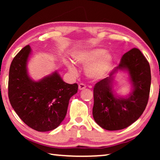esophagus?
I'll list each match as a JSON object with an SVG mask.
<instances>
[{"label":"esophagus","instance_id":"1","mask_svg":"<svg viewBox=\"0 0 160 160\" xmlns=\"http://www.w3.org/2000/svg\"><path fill=\"white\" fill-rule=\"evenodd\" d=\"M85 88H86V85L83 83H80V84H79V85H78V89H79V90H85Z\"/></svg>","mask_w":160,"mask_h":160}]
</instances>
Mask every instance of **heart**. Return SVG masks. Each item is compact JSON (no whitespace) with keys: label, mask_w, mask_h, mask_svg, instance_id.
Segmentation results:
<instances>
[{"label":"heart","mask_w":160,"mask_h":160,"mask_svg":"<svg viewBox=\"0 0 160 160\" xmlns=\"http://www.w3.org/2000/svg\"><path fill=\"white\" fill-rule=\"evenodd\" d=\"M74 63L85 66L87 76L92 79H101L107 75L113 64L112 54L102 48H92L78 51L72 55ZM68 70L72 74L77 70L72 63H66Z\"/></svg>","instance_id":"obj_1"}]
</instances>
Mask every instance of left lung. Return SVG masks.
<instances>
[{"mask_svg": "<svg viewBox=\"0 0 160 160\" xmlns=\"http://www.w3.org/2000/svg\"><path fill=\"white\" fill-rule=\"evenodd\" d=\"M118 70L129 74L132 90L121 96L113 90L114 75ZM151 85L150 67L138 48H132L121 59L109 76L94 88L92 115L95 122L108 131L126 128L142 114L148 104Z\"/></svg>", "mask_w": 160, "mask_h": 160, "instance_id": "obj_1", "label": "left lung"}]
</instances>
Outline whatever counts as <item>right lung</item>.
Instances as JSON below:
<instances>
[{
	"label": "right lung",
	"mask_w": 160,
	"mask_h": 160,
	"mask_svg": "<svg viewBox=\"0 0 160 160\" xmlns=\"http://www.w3.org/2000/svg\"><path fill=\"white\" fill-rule=\"evenodd\" d=\"M32 49L26 46L10 65L8 97L22 121L39 132L55 129L64 120L70 97L78 92L77 83L65 82L57 70L38 81L28 73Z\"/></svg>",
	"instance_id": "obj_1"
}]
</instances>
